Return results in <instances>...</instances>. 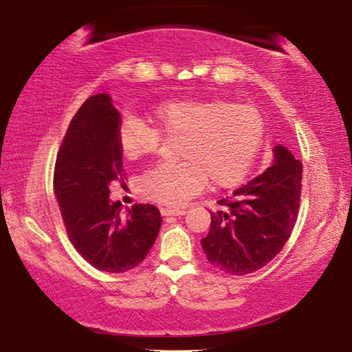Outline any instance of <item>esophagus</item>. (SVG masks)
<instances>
[{
    "mask_svg": "<svg viewBox=\"0 0 352 352\" xmlns=\"http://www.w3.org/2000/svg\"><path fill=\"white\" fill-rule=\"evenodd\" d=\"M186 214V210H181V209H162V215H176V217H179V215H184Z\"/></svg>",
    "mask_w": 352,
    "mask_h": 352,
    "instance_id": "1",
    "label": "esophagus"
}]
</instances>
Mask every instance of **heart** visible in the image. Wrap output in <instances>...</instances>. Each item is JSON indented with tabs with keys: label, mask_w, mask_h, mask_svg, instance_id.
Wrapping results in <instances>:
<instances>
[{
	"label": "heart",
	"mask_w": 352,
	"mask_h": 352,
	"mask_svg": "<svg viewBox=\"0 0 352 352\" xmlns=\"http://www.w3.org/2000/svg\"><path fill=\"white\" fill-rule=\"evenodd\" d=\"M148 127L125 117L117 129V146L127 162L146 158L160 145V135L181 137V163L158 164L138 179L143 197L164 206H183L207 184L232 188L253 163L264 137V119L253 104L223 99H179L150 112Z\"/></svg>",
	"instance_id": "b5f03b06"
}]
</instances>
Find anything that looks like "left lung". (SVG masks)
Masks as SVG:
<instances>
[{
	"label": "left lung",
	"mask_w": 352,
	"mask_h": 352,
	"mask_svg": "<svg viewBox=\"0 0 352 352\" xmlns=\"http://www.w3.org/2000/svg\"><path fill=\"white\" fill-rule=\"evenodd\" d=\"M302 163L284 145L272 148V164L219 201L209 235L201 245L209 263L230 276L258 271L276 258L296 225L302 192Z\"/></svg>",
	"instance_id": "1"
}]
</instances>
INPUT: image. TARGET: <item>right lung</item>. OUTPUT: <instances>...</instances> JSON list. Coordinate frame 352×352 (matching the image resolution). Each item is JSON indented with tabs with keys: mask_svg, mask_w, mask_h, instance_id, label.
Returning a JSON list of instances; mask_svg holds the SVG:
<instances>
[{
	"mask_svg": "<svg viewBox=\"0 0 352 352\" xmlns=\"http://www.w3.org/2000/svg\"><path fill=\"white\" fill-rule=\"evenodd\" d=\"M119 111L109 94L86 99L72 119L56 156L54 188L68 238L99 271L127 272L146 258L162 227L160 210L135 204L122 217L109 186L124 183L117 146ZM125 184V183H124Z\"/></svg>",
	"mask_w": 352,
	"mask_h": 352,
	"instance_id": "add662e5",
	"label": "right lung"
}]
</instances>
